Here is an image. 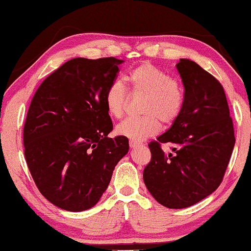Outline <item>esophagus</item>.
I'll return each mask as SVG.
<instances>
[{"mask_svg": "<svg viewBox=\"0 0 251 251\" xmlns=\"http://www.w3.org/2000/svg\"><path fill=\"white\" fill-rule=\"evenodd\" d=\"M130 147L131 148H137V147H140L143 146V144L139 143V141H136V140H130Z\"/></svg>", "mask_w": 251, "mask_h": 251, "instance_id": "34e87169", "label": "esophagus"}]
</instances>
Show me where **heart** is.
I'll return each instance as SVG.
<instances>
[{"instance_id": "b5f03b06", "label": "heart", "mask_w": 251, "mask_h": 251, "mask_svg": "<svg viewBox=\"0 0 251 251\" xmlns=\"http://www.w3.org/2000/svg\"><path fill=\"white\" fill-rule=\"evenodd\" d=\"M128 82L134 95H144L140 118H130L117 126L120 136L140 141L157 134L161 121L172 125L182 113L184 93L182 86L168 72L145 62L129 72ZM128 94L121 81L111 82L105 90L104 103L111 117L121 118L128 105Z\"/></svg>"}]
</instances>
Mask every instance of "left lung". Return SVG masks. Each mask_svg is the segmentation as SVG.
<instances>
[{"label": "left lung", "mask_w": 251, "mask_h": 251, "mask_svg": "<svg viewBox=\"0 0 251 251\" xmlns=\"http://www.w3.org/2000/svg\"><path fill=\"white\" fill-rule=\"evenodd\" d=\"M184 87L182 113L165 133L148 144L151 158L144 182L159 204L186 208L216 190L230 162L235 138L220 81L194 61L176 64ZM174 145L165 154L160 145Z\"/></svg>", "instance_id": "obj_1"}]
</instances>
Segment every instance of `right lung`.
<instances>
[{"mask_svg":"<svg viewBox=\"0 0 251 251\" xmlns=\"http://www.w3.org/2000/svg\"><path fill=\"white\" fill-rule=\"evenodd\" d=\"M122 62L75 57L52 72L32 97L24 126L25 157L38 190L60 208L95 206L129 151L126 137H107L113 125L104 103Z\"/></svg>","mask_w":251,"mask_h":251,"instance_id":"1","label":"right lung"}]
</instances>
